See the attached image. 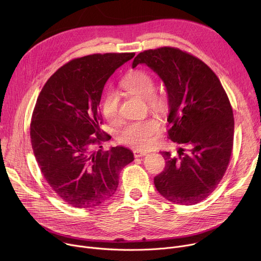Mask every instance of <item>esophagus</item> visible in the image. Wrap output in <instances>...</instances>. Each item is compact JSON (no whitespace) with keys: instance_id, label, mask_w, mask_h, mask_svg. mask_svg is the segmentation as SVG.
Returning a JSON list of instances; mask_svg holds the SVG:
<instances>
[{"instance_id":"34e87169","label":"esophagus","mask_w":261,"mask_h":261,"mask_svg":"<svg viewBox=\"0 0 261 261\" xmlns=\"http://www.w3.org/2000/svg\"><path fill=\"white\" fill-rule=\"evenodd\" d=\"M147 153L148 152H146V151H140V150H134L133 151V155H134V158H142V156H145V155H147Z\"/></svg>"}]
</instances>
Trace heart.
I'll return each instance as SVG.
<instances>
[{"instance_id": "1", "label": "heart", "mask_w": 261, "mask_h": 261, "mask_svg": "<svg viewBox=\"0 0 261 261\" xmlns=\"http://www.w3.org/2000/svg\"><path fill=\"white\" fill-rule=\"evenodd\" d=\"M120 87L128 93L146 98L150 107L161 110L166 106V98L161 93H155L154 79L143 70H135L127 74L120 82ZM118 96L113 89L103 92L100 101L102 115L111 123L118 119ZM160 120L155 117L133 120L126 124L117 133V141L126 146L145 149L151 145L152 136L159 131Z\"/></svg>"}]
</instances>
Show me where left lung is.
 Wrapping results in <instances>:
<instances>
[{
	"label": "left lung",
	"instance_id": "8db88e82",
	"mask_svg": "<svg viewBox=\"0 0 261 261\" xmlns=\"http://www.w3.org/2000/svg\"><path fill=\"white\" fill-rule=\"evenodd\" d=\"M146 64L168 93L170 140L182 146L178 156L162 152L166 167L154 177L159 192L178 204L202 201L217 188L230 163L234 116L229 97L212 69L174 47L145 50L132 67Z\"/></svg>",
	"mask_w": 261,
	"mask_h": 261
}]
</instances>
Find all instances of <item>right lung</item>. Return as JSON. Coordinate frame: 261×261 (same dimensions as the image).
Here are the masks:
<instances>
[{
    "mask_svg": "<svg viewBox=\"0 0 261 261\" xmlns=\"http://www.w3.org/2000/svg\"><path fill=\"white\" fill-rule=\"evenodd\" d=\"M134 56L95 54L74 59L49 77L37 99L30 123L34 156L50 188L74 207L88 209L109 199L120 170L134 160L124 147L102 150L101 143L110 137L99 128L98 108L107 80Z\"/></svg>",
    "mask_w": 261,
    "mask_h": 261,
    "instance_id": "add662e5",
    "label": "right lung"
}]
</instances>
